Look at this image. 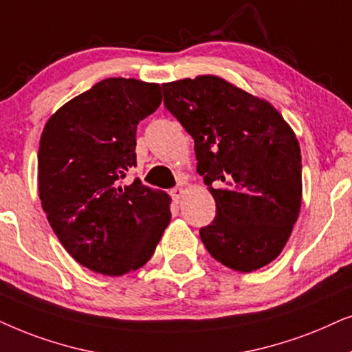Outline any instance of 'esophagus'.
<instances>
[{"label": "esophagus", "mask_w": 352, "mask_h": 352, "mask_svg": "<svg viewBox=\"0 0 352 352\" xmlns=\"http://www.w3.org/2000/svg\"><path fill=\"white\" fill-rule=\"evenodd\" d=\"M184 193H185L184 186H175V188L170 190V195H172V198H173V201H175V203H179L182 195H184Z\"/></svg>", "instance_id": "1"}]
</instances>
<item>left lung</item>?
I'll return each instance as SVG.
<instances>
[{
    "instance_id": "left-lung-1",
    "label": "left lung",
    "mask_w": 352,
    "mask_h": 352,
    "mask_svg": "<svg viewBox=\"0 0 352 352\" xmlns=\"http://www.w3.org/2000/svg\"><path fill=\"white\" fill-rule=\"evenodd\" d=\"M164 104L195 140L217 215L199 230L220 264L252 272L277 259L302 198L301 149L270 104L217 75L164 83Z\"/></svg>"
}]
</instances>
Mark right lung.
<instances>
[{"instance_id":"obj_1","label":"right lung","mask_w":352,"mask_h":352,"mask_svg":"<svg viewBox=\"0 0 352 352\" xmlns=\"http://www.w3.org/2000/svg\"><path fill=\"white\" fill-rule=\"evenodd\" d=\"M161 85L106 78L59 107L38 149V191L60 245L78 264L111 277L151 259L170 222V198L135 179L137 125L161 104Z\"/></svg>"}]
</instances>
